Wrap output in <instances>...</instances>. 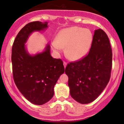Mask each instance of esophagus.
Returning <instances> with one entry per match:
<instances>
[{"label": "esophagus", "instance_id": "esophagus-1", "mask_svg": "<svg viewBox=\"0 0 124 124\" xmlns=\"http://www.w3.org/2000/svg\"><path fill=\"white\" fill-rule=\"evenodd\" d=\"M67 62H65V61H63V65H64L65 68V67H66V66H67Z\"/></svg>", "mask_w": 124, "mask_h": 124}]
</instances>
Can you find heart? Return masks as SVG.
I'll return each mask as SVG.
<instances>
[{
    "label": "heart",
    "instance_id": "obj_1",
    "mask_svg": "<svg viewBox=\"0 0 124 124\" xmlns=\"http://www.w3.org/2000/svg\"><path fill=\"white\" fill-rule=\"evenodd\" d=\"M93 40L90 30L72 27L61 31L52 45L54 51L60 52L66 48L65 53L71 60L76 61L84 57L89 50Z\"/></svg>",
    "mask_w": 124,
    "mask_h": 124
}]
</instances>
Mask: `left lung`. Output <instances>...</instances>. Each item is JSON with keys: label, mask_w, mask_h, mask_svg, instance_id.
Segmentation results:
<instances>
[{"label": "left lung", "mask_w": 124, "mask_h": 124, "mask_svg": "<svg viewBox=\"0 0 124 124\" xmlns=\"http://www.w3.org/2000/svg\"><path fill=\"white\" fill-rule=\"evenodd\" d=\"M112 67V51L107 34L95 30L88 54L67 65L70 95L81 104L92 102L109 82Z\"/></svg>", "instance_id": "obj_1"}]
</instances>
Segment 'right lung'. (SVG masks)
Listing matches in <instances>:
<instances>
[{
    "mask_svg": "<svg viewBox=\"0 0 124 124\" xmlns=\"http://www.w3.org/2000/svg\"><path fill=\"white\" fill-rule=\"evenodd\" d=\"M47 24L38 21L27 24L18 32L12 47L14 80L24 97L36 105L52 99L54 85L65 71L62 60L51 56L49 44L44 52L35 55L30 54L26 48L25 43L31 33L44 31Z\"/></svg>",
    "mask_w": 124,
    "mask_h": 124,
    "instance_id": "1",
    "label": "right lung"
}]
</instances>
